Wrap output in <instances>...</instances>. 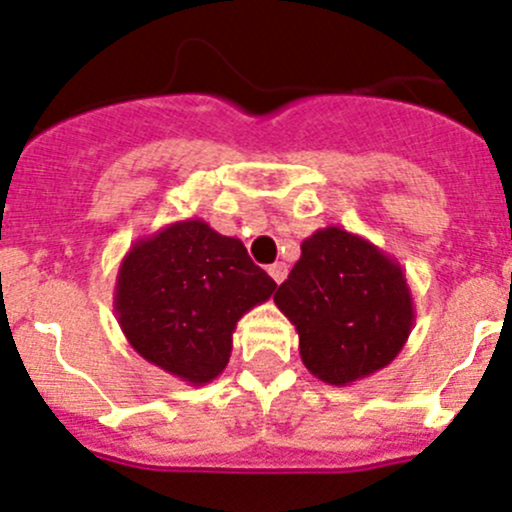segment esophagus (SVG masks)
<instances>
[{"label": "esophagus", "instance_id": "34e87169", "mask_svg": "<svg viewBox=\"0 0 512 512\" xmlns=\"http://www.w3.org/2000/svg\"><path fill=\"white\" fill-rule=\"evenodd\" d=\"M286 273H288V266L283 261H276L268 266V276H271L276 283H281L283 278H286Z\"/></svg>", "mask_w": 512, "mask_h": 512}]
</instances>
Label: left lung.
<instances>
[{
  "label": "left lung",
  "instance_id": "8db88e82",
  "mask_svg": "<svg viewBox=\"0 0 512 512\" xmlns=\"http://www.w3.org/2000/svg\"><path fill=\"white\" fill-rule=\"evenodd\" d=\"M273 301L296 326L303 366L328 386H351L386 368L416 321L401 263L341 226L303 241Z\"/></svg>",
  "mask_w": 512,
  "mask_h": 512
}]
</instances>
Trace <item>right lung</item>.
<instances>
[{"label":"right lung","mask_w":512,"mask_h":512,"mask_svg":"<svg viewBox=\"0 0 512 512\" xmlns=\"http://www.w3.org/2000/svg\"><path fill=\"white\" fill-rule=\"evenodd\" d=\"M276 291L239 239L201 219L174 221L136 241L121 258L114 311L144 361L189 386L219 378L236 323Z\"/></svg>","instance_id":"1"}]
</instances>
